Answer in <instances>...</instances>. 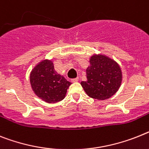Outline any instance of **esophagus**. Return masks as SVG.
<instances>
[{
    "instance_id": "esophagus-1",
    "label": "esophagus",
    "mask_w": 149,
    "mask_h": 149,
    "mask_svg": "<svg viewBox=\"0 0 149 149\" xmlns=\"http://www.w3.org/2000/svg\"><path fill=\"white\" fill-rule=\"evenodd\" d=\"M79 81V78L77 77V78H75V79H72V80H71V82H78Z\"/></svg>"
}]
</instances>
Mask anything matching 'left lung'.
<instances>
[{
  "label": "left lung",
  "instance_id": "8db88e82",
  "mask_svg": "<svg viewBox=\"0 0 149 149\" xmlns=\"http://www.w3.org/2000/svg\"><path fill=\"white\" fill-rule=\"evenodd\" d=\"M86 69L87 81L81 82L89 97L98 100L110 98L118 91L122 82V72L119 64L103 54H94Z\"/></svg>",
  "mask_w": 149,
  "mask_h": 149
}]
</instances>
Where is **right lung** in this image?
I'll use <instances>...</instances> for the list:
<instances>
[{"instance_id": "obj_1", "label": "right lung", "mask_w": 149, "mask_h": 149, "mask_svg": "<svg viewBox=\"0 0 149 149\" xmlns=\"http://www.w3.org/2000/svg\"><path fill=\"white\" fill-rule=\"evenodd\" d=\"M30 84L38 98L47 103H56L65 98L71 82L56 72L52 61L44 60L32 69Z\"/></svg>"}]
</instances>
